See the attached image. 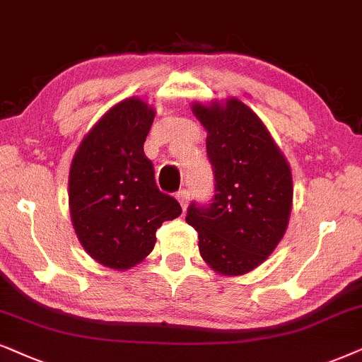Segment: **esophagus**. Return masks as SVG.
<instances>
[{
  "mask_svg": "<svg viewBox=\"0 0 362 362\" xmlns=\"http://www.w3.org/2000/svg\"><path fill=\"white\" fill-rule=\"evenodd\" d=\"M189 199H190L189 190L182 189V190L177 192V200H178V204L182 205V209H184V210L187 209V205H189Z\"/></svg>",
  "mask_w": 362,
  "mask_h": 362,
  "instance_id": "1",
  "label": "esophagus"
}]
</instances>
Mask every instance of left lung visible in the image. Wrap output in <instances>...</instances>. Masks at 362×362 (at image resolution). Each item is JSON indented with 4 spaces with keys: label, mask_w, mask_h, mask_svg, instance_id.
Here are the masks:
<instances>
[{
    "label": "left lung",
    "mask_w": 362,
    "mask_h": 362,
    "mask_svg": "<svg viewBox=\"0 0 362 362\" xmlns=\"http://www.w3.org/2000/svg\"><path fill=\"white\" fill-rule=\"evenodd\" d=\"M207 130L215 194L207 207L192 204L185 221L199 234L205 264L222 276L259 267L286 234L292 210V173L255 113L234 97L192 103Z\"/></svg>",
    "instance_id": "1"
}]
</instances>
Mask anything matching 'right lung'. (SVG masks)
Returning <instances> with one entry per match:
<instances>
[{"instance_id": "add662e5", "label": "right lung", "mask_w": 362, "mask_h": 362, "mask_svg": "<svg viewBox=\"0 0 362 362\" xmlns=\"http://www.w3.org/2000/svg\"><path fill=\"white\" fill-rule=\"evenodd\" d=\"M155 108L140 97L113 105L73 155L68 205L75 234L91 259L127 271L153 250L155 232L182 214L157 189L144 144Z\"/></svg>"}]
</instances>
